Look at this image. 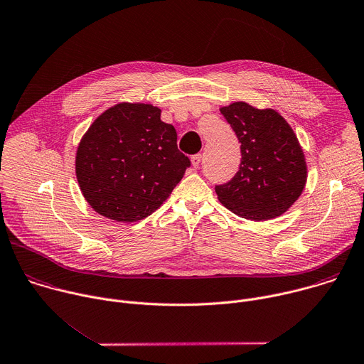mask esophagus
Listing matches in <instances>:
<instances>
[{"instance_id":"esophagus-1","label":"esophagus","mask_w":364,"mask_h":364,"mask_svg":"<svg viewBox=\"0 0 364 364\" xmlns=\"http://www.w3.org/2000/svg\"><path fill=\"white\" fill-rule=\"evenodd\" d=\"M200 161H201V154H194V156L191 157V166H193L194 168H198Z\"/></svg>"}]
</instances>
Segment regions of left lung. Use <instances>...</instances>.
<instances>
[{"mask_svg": "<svg viewBox=\"0 0 364 364\" xmlns=\"http://www.w3.org/2000/svg\"><path fill=\"white\" fill-rule=\"evenodd\" d=\"M220 112L241 143L238 171L228 183L215 186L220 203L255 221L284 214L307 181L304 153L293 129L276 109L245 101L221 107Z\"/></svg>", "mask_w": 364, "mask_h": 364, "instance_id": "8db88e82", "label": "left lung"}]
</instances>
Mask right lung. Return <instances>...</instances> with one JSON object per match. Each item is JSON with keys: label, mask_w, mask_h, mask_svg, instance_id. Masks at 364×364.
Returning a JSON list of instances; mask_svg holds the SVG:
<instances>
[{"label": "right lung", "mask_w": 364, "mask_h": 364, "mask_svg": "<svg viewBox=\"0 0 364 364\" xmlns=\"http://www.w3.org/2000/svg\"><path fill=\"white\" fill-rule=\"evenodd\" d=\"M161 109L119 102L98 115L75 154L80 190L98 214L119 223L149 217L183 178L190 160Z\"/></svg>", "instance_id": "right-lung-1"}]
</instances>
